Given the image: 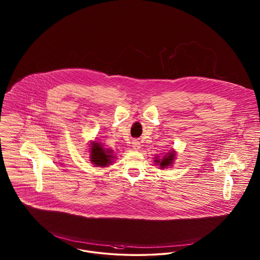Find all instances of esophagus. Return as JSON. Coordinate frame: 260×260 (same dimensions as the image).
<instances>
[{
	"label": "esophagus",
	"mask_w": 260,
	"mask_h": 260,
	"mask_svg": "<svg viewBox=\"0 0 260 260\" xmlns=\"http://www.w3.org/2000/svg\"><path fill=\"white\" fill-rule=\"evenodd\" d=\"M133 148H134V150H136V151L140 149V142L138 140L133 141Z\"/></svg>",
	"instance_id": "esophagus-1"
}]
</instances>
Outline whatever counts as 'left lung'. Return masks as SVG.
<instances>
[{
  "mask_svg": "<svg viewBox=\"0 0 260 260\" xmlns=\"http://www.w3.org/2000/svg\"><path fill=\"white\" fill-rule=\"evenodd\" d=\"M173 160H174V154H173V152H171V153H167V155L164 156V158L161 160H157L156 159L155 161L160 164L161 169H165V168L171 166Z\"/></svg>",
  "mask_w": 260,
  "mask_h": 260,
  "instance_id": "obj_1",
  "label": "left lung"
}]
</instances>
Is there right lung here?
Returning <instances> with one entry per match:
<instances>
[{"label": "right lung", "mask_w": 260, "mask_h": 260, "mask_svg": "<svg viewBox=\"0 0 260 260\" xmlns=\"http://www.w3.org/2000/svg\"><path fill=\"white\" fill-rule=\"evenodd\" d=\"M110 149H104L98 142H92L90 146V161L98 167H106L111 164L113 156Z\"/></svg>", "instance_id": "right-lung-1"}]
</instances>
